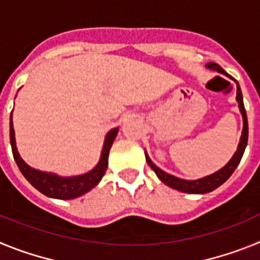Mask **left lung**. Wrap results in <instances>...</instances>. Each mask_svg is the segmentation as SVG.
I'll return each mask as SVG.
<instances>
[{"mask_svg":"<svg viewBox=\"0 0 260 260\" xmlns=\"http://www.w3.org/2000/svg\"><path fill=\"white\" fill-rule=\"evenodd\" d=\"M206 66H207L208 69H211V70L217 71V73H220V74L233 79V78H232L231 75L224 70V69H221V66H219L217 63H215V62H210V63H207ZM233 80L236 82V84H237V98H236V100H237L238 108H240V112L241 114H242L243 128H242V134H241V138H240V143H238V147H237V151L234 152V155L232 156L231 160H229V161L226 162L221 169H219V171L215 172V173L210 174V176L199 178V180H192V181L182 180V178H178V177L172 176V174L161 171L160 168L156 167V165L153 164L152 160H151L150 156H148V153L144 152L147 162H148V165L152 168L153 172L156 173V176L158 177V180L161 181V182H164L165 185L169 186V187H172V189H176L178 190V191H182V192H187V194H206V192H211L215 189H217L219 186H221L225 181L228 180L229 177L232 176V173L236 171V168L238 167V164H240L241 158H242L243 156V152H245V148H246L247 146L249 125H247L246 110H245V105H243V98H242V92H241L240 84H238V82L236 79Z\"/></svg>","mask_w":260,"mask_h":260,"instance_id":"8db88e82","label":"left lung"}]
</instances>
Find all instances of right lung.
Listing matches in <instances>:
<instances>
[{"mask_svg":"<svg viewBox=\"0 0 260 260\" xmlns=\"http://www.w3.org/2000/svg\"><path fill=\"white\" fill-rule=\"evenodd\" d=\"M117 134H118V127H114L105 135L100 160H99V162L95 165L93 169H91V171L84 174H79V176L62 177L56 173L43 172L29 167L20 157L19 152L17 150V143H15V132H14L13 127V112L10 114V144L11 150H13L14 160L17 162L19 171L22 172L23 176L26 177V180L39 191L49 197V198L62 199V201L78 198L80 195L86 194L89 190L93 189L102 181L103 176L107 172L109 151L112 148V144H113Z\"/></svg>","mask_w":260,"mask_h":260,"instance_id":"add662e5","label":"right lung"}]
</instances>
